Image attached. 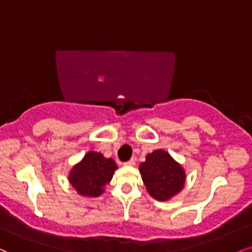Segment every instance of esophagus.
<instances>
[{
    "instance_id": "34e87169",
    "label": "esophagus",
    "mask_w": 252,
    "mask_h": 252,
    "mask_svg": "<svg viewBox=\"0 0 252 252\" xmlns=\"http://www.w3.org/2000/svg\"><path fill=\"white\" fill-rule=\"evenodd\" d=\"M135 163H136V159H135V158H131V159H129L128 162L124 163V165H130V166H132V165H135Z\"/></svg>"
}]
</instances>
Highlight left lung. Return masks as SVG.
<instances>
[{"label":"left lung","mask_w":252,"mask_h":252,"mask_svg":"<svg viewBox=\"0 0 252 252\" xmlns=\"http://www.w3.org/2000/svg\"><path fill=\"white\" fill-rule=\"evenodd\" d=\"M142 180L150 196L157 201H168L182 191L186 171L169 153L159 149L148 154L139 165Z\"/></svg>","instance_id":"obj_1"}]
</instances>
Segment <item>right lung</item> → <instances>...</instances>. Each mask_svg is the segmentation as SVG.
<instances>
[{
    "label": "right lung",
    "mask_w": 252,
    "mask_h": 252,
    "mask_svg": "<svg viewBox=\"0 0 252 252\" xmlns=\"http://www.w3.org/2000/svg\"><path fill=\"white\" fill-rule=\"evenodd\" d=\"M117 169L113 158H105L101 153L89 151L70 170L68 180L78 195L97 197L104 191L105 184Z\"/></svg>",
    "instance_id": "right-lung-1"
}]
</instances>
